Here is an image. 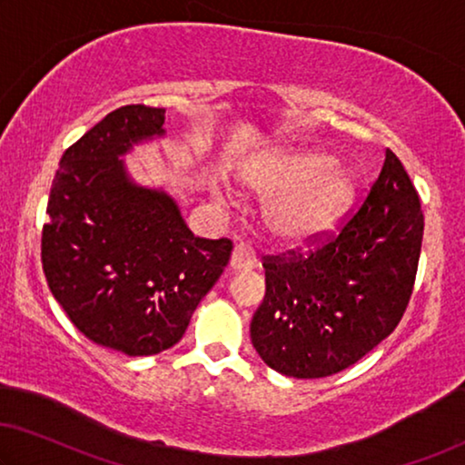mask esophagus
<instances>
[{"label": "esophagus", "instance_id": "34e87169", "mask_svg": "<svg viewBox=\"0 0 465 465\" xmlns=\"http://www.w3.org/2000/svg\"><path fill=\"white\" fill-rule=\"evenodd\" d=\"M230 265L233 272H242V269H252L256 267V254L251 246L246 244H238L232 252V261Z\"/></svg>", "mask_w": 465, "mask_h": 465}]
</instances>
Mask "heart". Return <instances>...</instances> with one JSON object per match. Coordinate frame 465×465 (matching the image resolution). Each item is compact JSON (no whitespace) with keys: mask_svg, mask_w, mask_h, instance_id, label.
I'll return each instance as SVG.
<instances>
[{"mask_svg":"<svg viewBox=\"0 0 465 465\" xmlns=\"http://www.w3.org/2000/svg\"><path fill=\"white\" fill-rule=\"evenodd\" d=\"M246 185L267 198L262 219L273 238L304 244L338 223L352 198L344 171L315 152L269 158L246 175Z\"/></svg>","mask_w":465,"mask_h":465,"instance_id":"obj_1","label":"heart"}]
</instances>
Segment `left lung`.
<instances>
[{
    "mask_svg": "<svg viewBox=\"0 0 465 465\" xmlns=\"http://www.w3.org/2000/svg\"><path fill=\"white\" fill-rule=\"evenodd\" d=\"M424 235L420 193L386 150L382 171L338 232L262 256L252 346L272 370L325 378L392 334L410 304Z\"/></svg>",
    "mask_w": 465,
    "mask_h": 465,
    "instance_id": "1",
    "label": "left lung"
}]
</instances>
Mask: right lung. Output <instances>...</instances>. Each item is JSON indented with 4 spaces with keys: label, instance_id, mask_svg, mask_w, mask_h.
<instances>
[{
    "label": "right lung",
    "instance_id": "obj_1",
    "mask_svg": "<svg viewBox=\"0 0 465 465\" xmlns=\"http://www.w3.org/2000/svg\"><path fill=\"white\" fill-rule=\"evenodd\" d=\"M163 108L129 104L66 148L41 230L54 299L83 336L129 357L182 341L233 251L227 238H196L166 193L124 175L119 156L163 135Z\"/></svg>",
    "mask_w": 465,
    "mask_h": 465
}]
</instances>
